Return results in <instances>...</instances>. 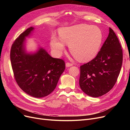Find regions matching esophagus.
Returning a JSON list of instances; mask_svg holds the SVG:
<instances>
[{"instance_id": "obj_1", "label": "esophagus", "mask_w": 130, "mask_h": 130, "mask_svg": "<svg viewBox=\"0 0 130 130\" xmlns=\"http://www.w3.org/2000/svg\"><path fill=\"white\" fill-rule=\"evenodd\" d=\"M66 67H70V66H72L73 64L72 63H70V62H67L66 63Z\"/></svg>"}]
</instances>
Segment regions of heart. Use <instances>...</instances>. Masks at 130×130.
<instances>
[{
	"mask_svg": "<svg viewBox=\"0 0 130 130\" xmlns=\"http://www.w3.org/2000/svg\"><path fill=\"white\" fill-rule=\"evenodd\" d=\"M60 38L54 35L50 44L57 56H61L69 45L70 52L77 60L88 61L95 57L100 49L103 34L99 27L85 24L62 28L60 30Z\"/></svg>",
	"mask_w": 130,
	"mask_h": 130,
	"instance_id": "b5f03b06",
	"label": "heart"
}]
</instances>
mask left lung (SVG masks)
<instances>
[{
  "mask_svg": "<svg viewBox=\"0 0 130 130\" xmlns=\"http://www.w3.org/2000/svg\"><path fill=\"white\" fill-rule=\"evenodd\" d=\"M123 63V50L114 31L108 36L96 56L80 66L79 85L85 93L92 97L104 95L117 81Z\"/></svg>",
  "mask_w": 130,
  "mask_h": 130,
  "instance_id": "8db88e82",
  "label": "left lung"
}]
</instances>
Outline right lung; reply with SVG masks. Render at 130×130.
I'll list each match as a JSON object with an SVG mask.
<instances>
[{
    "label": "right lung",
    "instance_id": "1",
    "mask_svg": "<svg viewBox=\"0 0 130 130\" xmlns=\"http://www.w3.org/2000/svg\"><path fill=\"white\" fill-rule=\"evenodd\" d=\"M33 29L29 27L15 39L11 48L10 60L19 87L30 96L42 98L56 88L66 64L62 59L51 57L42 48L34 55L25 53L23 45L25 37Z\"/></svg>",
    "mask_w": 130,
    "mask_h": 130
}]
</instances>
